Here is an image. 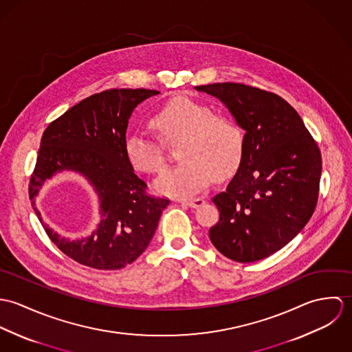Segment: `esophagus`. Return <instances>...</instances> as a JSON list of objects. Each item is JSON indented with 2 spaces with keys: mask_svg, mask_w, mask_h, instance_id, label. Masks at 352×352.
<instances>
[{
  "mask_svg": "<svg viewBox=\"0 0 352 352\" xmlns=\"http://www.w3.org/2000/svg\"><path fill=\"white\" fill-rule=\"evenodd\" d=\"M180 203L184 206H188L191 208H197L201 207V204H204V201L201 198H195V199H180Z\"/></svg>",
  "mask_w": 352,
  "mask_h": 352,
  "instance_id": "esophagus-1",
  "label": "esophagus"
}]
</instances>
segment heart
<instances>
[{
  "label": "heart",
  "instance_id": "heart-1",
  "mask_svg": "<svg viewBox=\"0 0 352 352\" xmlns=\"http://www.w3.org/2000/svg\"><path fill=\"white\" fill-rule=\"evenodd\" d=\"M151 130L165 142L182 140L179 158L183 162L155 180L158 192L186 197L199 192L212 179L230 177L240 166L245 135L230 118L215 115L211 107L187 96L166 101L149 120ZM129 164L142 173H158L165 168L161 146L142 134L124 141Z\"/></svg>",
  "mask_w": 352,
  "mask_h": 352
}]
</instances>
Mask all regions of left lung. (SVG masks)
<instances>
[{"instance_id":"1","label":"left lung","mask_w":352,"mask_h":352,"mask_svg":"<svg viewBox=\"0 0 352 352\" xmlns=\"http://www.w3.org/2000/svg\"><path fill=\"white\" fill-rule=\"evenodd\" d=\"M229 109L245 131L241 164L212 198L219 221L208 237L223 256L253 263L289 244L318 198L321 153L298 112L280 96L234 82L195 87Z\"/></svg>"}]
</instances>
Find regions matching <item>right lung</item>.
<instances>
[{
    "mask_svg": "<svg viewBox=\"0 0 352 352\" xmlns=\"http://www.w3.org/2000/svg\"><path fill=\"white\" fill-rule=\"evenodd\" d=\"M151 89H109L92 95L51 122L45 130L30 183L31 204L51 241L70 258L96 270H120L148 248L169 199L146 194V183L124 153L129 119ZM81 175L100 203L96 230L70 241L43 222L36 198L58 173Z\"/></svg>",
    "mask_w": 352,
    "mask_h": 352,
    "instance_id": "1",
    "label": "right lung"
}]
</instances>
